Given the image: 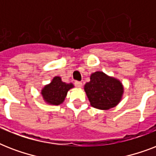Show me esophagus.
<instances>
[{"instance_id": "34e87169", "label": "esophagus", "mask_w": 156, "mask_h": 156, "mask_svg": "<svg viewBox=\"0 0 156 156\" xmlns=\"http://www.w3.org/2000/svg\"><path fill=\"white\" fill-rule=\"evenodd\" d=\"M74 85H75L76 87L81 88L82 87H83V83H81V82H78V81H76L75 83H74Z\"/></svg>"}]
</instances>
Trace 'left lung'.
<instances>
[{
	"mask_svg": "<svg viewBox=\"0 0 156 156\" xmlns=\"http://www.w3.org/2000/svg\"><path fill=\"white\" fill-rule=\"evenodd\" d=\"M90 105L95 108L108 110L121 102L124 86L117 78L107 75L102 71L90 74V82L84 86Z\"/></svg>",
	"mask_w": 156,
	"mask_h": 156,
	"instance_id": "left-lung-1",
	"label": "left lung"
}]
</instances>
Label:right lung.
I'll list each match as a JSON object with an SVG mask.
<instances>
[{"label":"right lung","mask_w":156,"mask_h":156,"mask_svg":"<svg viewBox=\"0 0 156 156\" xmlns=\"http://www.w3.org/2000/svg\"><path fill=\"white\" fill-rule=\"evenodd\" d=\"M74 87L73 83L62 82L61 77L55 76L51 83L45 85L41 90V95L46 104L49 105H60L65 101L67 93Z\"/></svg>","instance_id":"right-lung-1"}]
</instances>
